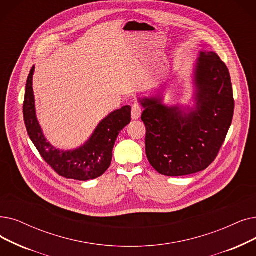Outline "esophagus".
<instances>
[{"mask_svg":"<svg viewBox=\"0 0 256 256\" xmlns=\"http://www.w3.org/2000/svg\"><path fill=\"white\" fill-rule=\"evenodd\" d=\"M141 113H142L141 104H138V102L132 104V118L134 120L139 119L140 116H141Z\"/></svg>","mask_w":256,"mask_h":256,"instance_id":"34e87169","label":"esophagus"}]
</instances>
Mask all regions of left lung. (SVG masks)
<instances>
[{
  "label": "left lung",
  "instance_id": "1",
  "mask_svg": "<svg viewBox=\"0 0 256 256\" xmlns=\"http://www.w3.org/2000/svg\"><path fill=\"white\" fill-rule=\"evenodd\" d=\"M196 106L185 113L144 98L141 120L146 128V152L159 174L180 176L206 170L226 139L234 112L227 66L214 52H201L196 66Z\"/></svg>",
  "mask_w": 256,
  "mask_h": 256
}]
</instances>
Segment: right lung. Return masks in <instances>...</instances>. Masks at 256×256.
<instances>
[{"label": "right lung", "mask_w": 256, "mask_h": 256, "mask_svg": "<svg viewBox=\"0 0 256 256\" xmlns=\"http://www.w3.org/2000/svg\"><path fill=\"white\" fill-rule=\"evenodd\" d=\"M33 72L34 66H32L27 78L23 114L28 135L42 159L55 172L66 179L88 181L100 176L110 168L118 134L130 124V106H126L104 118L84 146L68 152L56 150L42 135L36 119L32 88Z\"/></svg>", "instance_id": "obj_1"}]
</instances>
